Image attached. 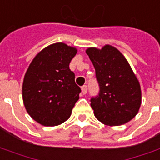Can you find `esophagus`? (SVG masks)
<instances>
[{
  "mask_svg": "<svg viewBox=\"0 0 160 160\" xmlns=\"http://www.w3.org/2000/svg\"><path fill=\"white\" fill-rule=\"evenodd\" d=\"M81 92H82V94H87V92H88V87H87V86H83V87L81 88Z\"/></svg>",
  "mask_w": 160,
  "mask_h": 160,
  "instance_id": "1",
  "label": "esophagus"
}]
</instances>
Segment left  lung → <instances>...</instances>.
<instances>
[{
  "label": "left lung",
  "instance_id": "8db88e82",
  "mask_svg": "<svg viewBox=\"0 0 160 160\" xmlns=\"http://www.w3.org/2000/svg\"><path fill=\"white\" fill-rule=\"evenodd\" d=\"M95 69L99 94L91 107L103 124L118 126L133 119L141 105V88L129 62L117 48L106 44L86 51Z\"/></svg>",
  "mask_w": 160,
  "mask_h": 160
}]
</instances>
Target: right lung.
<instances>
[{
	"label": "right lung",
	"mask_w": 160,
	"mask_h": 160,
	"mask_svg": "<svg viewBox=\"0 0 160 160\" xmlns=\"http://www.w3.org/2000/svg\"><path fill=\"white\" fill-rule=\"evenodd\" d=\"M77 49L56 43L43 49L29 66L22 83V101L28 114L43 126L66 122L79 100L80 88L69 64Z\"/></svg>",
	"instance_id": "right-lung-1"
}]
</instances>
